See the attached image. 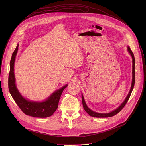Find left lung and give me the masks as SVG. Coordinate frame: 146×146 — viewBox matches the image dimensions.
<instances>
[{
	"mask_svg": "<svg viewBox=\"0 0 146 146\" xmlns=\"http://www.w3.org/2000/svg\"><path fill=\"white\" fill-rule=\"evenodd\" d=\"M128 51H129V52L130 53V54L132 56L133 58V80H132V84H131V89L129 90V92L128 94V95H127V98H125V101L122 103V104L118 107V108L115 110V111L110 112V113H97L95 112L94 111H92V110H90L88 107L87 106L85 99H84V98L83 96V95H82V104H83V106L84 110H85V111L90 116L93 117H96V118H108V117H113L114 115H115L116 114H117L118 113H119L122 109H123L124 107L125 106V105H126L127 102H128V99L130 97V95L131 94V92L133 91V89L134 88V83H135V58H134V54L132 52V51L130 49L129 47H128Z\"/></svg>",
	"mask_w": 146,
	"mask_h": 146,
	"instance_id": "1",
	"label": "left lung"
}]
</instances>
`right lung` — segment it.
<instances>
[{
    "instance_id": "add662e5",
    "label": "right lung",
    "mask_w": 146,
    "mask_h": 146,
    "mask_svg": "<svg viewBox=\"0 0 146 146\" xmlns=\"http://www.w3.org/2000/svg\"><path fill=\"white\" fill-rule=\"evenodd\" d=\"M19 45L13 51L10 62V71L8 78L9 92L21 110L29 116L36 118H46L51 116L58 108V102L63 90L67 86L66 85L54 92L46 101L42 102H33L27 100L20 94L15 85L14 75V63L18 50Z\"/></svg>"
}]
</instances>
